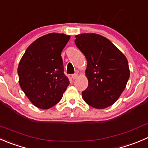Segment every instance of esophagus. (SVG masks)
Listing matches in <instances>:
<instances>
[{
    "label": "esophagus",
    "instance_id": "1",
    "mask_svg": "<svg viewBox=\"0 0 148 148\" xmlns=\"http://www.w3.org/2000/svg\"><path fill=\"white\" fill-rule=\"evenodd\" d=\"M77 77H78V74H74L71 75V78H72L73 79H77Z\"/></svg>",
    "mask_w": 148,
    "mask_h": 148
}]
</instances>
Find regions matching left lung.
I'll list each match as a JSON object with an SVG mask.
<instances>
[{
	"label": "left lung",
	"mask_w": 148,
	"mask_h": 148,
	"mask_svg": "<svg viewBox=\"0 0 148 148\" xmlns=\"http://www.w3.org/2000/svg\"><path fill=\"white\" fill-rule=\"evenodd\" d=\"M74 40L87 61L88 87L82 92L86 103L103 109L116 102L130 78L125 56L103 36L95 33L76 35Z\"/></svg>",
	"instance_id": "left-lung-1"
}]
</instances>
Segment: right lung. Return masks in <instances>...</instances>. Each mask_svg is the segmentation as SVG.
I'll return each mask as SVG.
<instances>
[{
  "mask_svg": "<svg viewBox=\"0 0 148 148\" xmlns=\"http://www.w3.org/2000/svg\"><path fill=\"white\" fill-rule=\"evenodd\" d=\"M69 39V35L59 33L42 36L27 48L18 64L19 85L36 107L55 106L69 84L61 56Z\"/></svg>",
  "mask_w": 148,
  "mask_h": 148,
  "instance_id": "add662e5",
  "label": "right lung"
}]
</instances>
